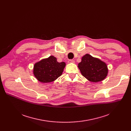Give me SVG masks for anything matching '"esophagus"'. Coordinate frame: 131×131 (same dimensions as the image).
I'll use <instances>...</instances> for the list:
<instances>
[{
  "label": "esophagus",
  "instance_id": "obj_1",
  "mask_svg": "<svg viewBox=\"0 0 131 131\" xmlns=\"http://www.w3.org/2000/svg\"><path fill=\"white\" fill-rule=\"evenodd\" d=\"M68 63H74V60H72V59H70L68 60Z\"/></svg>",
  "mask_w": 131,
  "mask_h": 131
}]
</instances>
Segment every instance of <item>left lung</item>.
I'll use <instances>...</instances> for the list:
<instances>
[{
  "label": "left lung",
  "instance_id": "left-lung-1",
  "mask_svg": "<svg viewBox=\"0 0 131 131\" xmlns=\"http://www.w3.org/2000/svg\"><path fill=\"white\" fill-rule=\"evenodd\" d=\"M78 67L84 78L95 83L104 80L108 73L107 65L105 62L88 53L82 57Z\"/></svg>",
  "mask_w": 131,
  "mask_h": 131
}]
</instances>
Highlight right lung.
<instances>
[{"mask_svg": "<svg viewBox=\"0 0 131 131\" xmlns=\"http://www.w3.org/2000/svg\"><path fill=\"white\" fill-rule=\"evenodd\" d=\"M65 66V62L59 63L56 57L50 56L35 63L33 73L41 83H49L61 76Z\"/></svg>", "mask_w": 131, "mask_h": 131, "instance_id": "add662e5", "label": "right lung"}]
</instances>
